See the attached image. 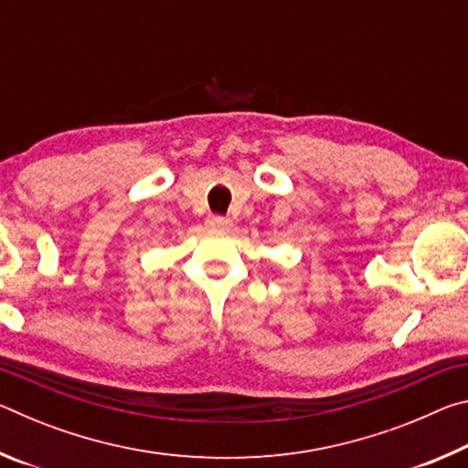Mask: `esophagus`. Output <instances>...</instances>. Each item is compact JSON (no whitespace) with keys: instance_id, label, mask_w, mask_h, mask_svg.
Instances as JSON below:
<instances>
[{"instance_id":"1","label":"esophagus","mask_w":468,"mask_h":468,"mask_svg":"<svg viewBox=\"0 0 468 468\" xmlns=\"http://www.w3.org/2000/svg\"><path fill=\"white\" fill-rule=\"evenodd\" d=\"M206 225H208V229H229L231 227V220L220 215H212L208 217V220H206Z\"/></svg>"}]
</instances>
